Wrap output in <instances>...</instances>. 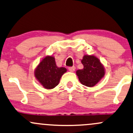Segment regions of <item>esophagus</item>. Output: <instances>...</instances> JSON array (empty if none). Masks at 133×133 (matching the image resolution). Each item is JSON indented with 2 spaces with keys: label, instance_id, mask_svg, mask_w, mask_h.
I'll return each mask as SVG.
<instances>
[{
  "label": "esophagus",
  "instance_id": "34e87169",
  "mask_svg": "<svg viewBox=\"0 0 133 133\" xmlns=\"http://www.w3.org/2000/svg\"><path fill=\"white\" fill-rule=\"evenodd\" d=\"M68 70H69L70 72H73V71L75 70V66L69 67V68H68Z\"/></svg>",
  "mask_w": 133,
  "mask_h": 133
}]
</instances>
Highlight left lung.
<instances>
[{
  "mask_svg": "<svg viewBox=\"0 0 133 133\" xmlns=\"http://www.w3.org/2000/svg\"><path fill=\"white\" fill-rule=\"evenodd\" d=\"M82 63L83 68L76 71L79 82L87 87H94L104 75V66L99 59L93 55H85Z\"/></svg>",
  "mask_w": 133,
  "mask_h": 133,
  "instance_id": "1",
  "label": "left lung"
}]
</instances>
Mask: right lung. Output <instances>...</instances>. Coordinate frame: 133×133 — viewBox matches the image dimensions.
Listing matches in <instances>:
<instances>
[{
  "instance_id": "right-lung-1",
  "label": "right lung",
  "mask_w": 133,
  "mask_h": 133,
  "mask_svg": "<svg viewBox=\"0 0 133 133\" xmlns=\"http://www.w3.org/2000/svg\"><path fill=\"white\" fill-rule=\"evenodd\" d=\"M66 71L64 67L57 66L55 58L46 56L35 70V76L46 89H52L58 85L62 76Z\"/></svg>"
}]
</instances>
